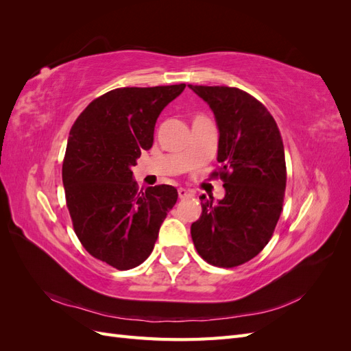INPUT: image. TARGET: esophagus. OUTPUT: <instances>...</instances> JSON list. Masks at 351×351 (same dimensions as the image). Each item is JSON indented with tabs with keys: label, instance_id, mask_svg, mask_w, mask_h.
<instances>
[{
	"label": "esophagus",
	"instance_id": "obj_1",
	"mask_svg": "<svg viewBox=\"0 0 351 351\" xmlns=\"http://www.w3.org/2000/svg\"><path fill=\"white\" fill-rule=\"evenodd\" d=\"M178 196H180V199H184L187 196H192V192H190V190H187V189H184V187H180L178 189Z\"/></svg>",
	"mask_w": 351,
	"mask_h": 351
}]
</instances>
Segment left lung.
<instances>
[{"label":"left lung","instance_id":"8db88e82","mask_svg":"<svg viewBox=\"0 0 351 351\" xmlns=\"http://www.w3.org/2000/svg\"><path fill=\"white\" fill-rule=\"evenodd\" d=\"M215 115L217 176L226 196L202 195V215L190 232L208 263L232 268L267 246L280 219L287 169L284 145L274 117L252 95L228 86H193Z\"/></svg>","mask_w":351,"mask_h":351}]
</instances>
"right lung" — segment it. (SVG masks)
I'll list each match as a JSON object with an SVG mask.
<instances>
[{"label":"right lung","mask_w":351,"mask_h":351,"mask_svg":"<svg viewBox=\"0 0 351 351\" xmlns=\"http://www.w3.org/2000/svg\"><path fill=\"white\" fill-rule=\"evenodd\" d=\"M186 84L120 88L92 101L73 124L62 184L74 232L93 258L125 271L152 253L176 205L168 184L139 192L132 168L154 143L159 114Z\"/></svg>","instance_id":"obj_1"}]
</instances>
